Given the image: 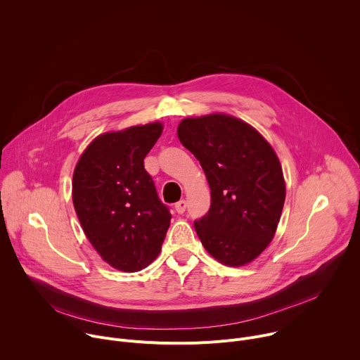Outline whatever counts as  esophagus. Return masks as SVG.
Masks as SVG:
<instances>
[{"label": "esophagus", "instance_id": "1", "mask_svg": "<svg viewBox=\"0 0 360 360\" xmlns=\"http://www.w3.org/2000/svg\"><path fill=\"white\" fill-rule=\"evenodd\" d=\"M185 210H186V202H185L184 199H181L179 202L175 203V211H176L178 214H184Z\"/></svg>", "mask_w": 360, "mask_h": 360}]
</instances>
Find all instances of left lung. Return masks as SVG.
I'll return each instance as SVG.
<instances>
[{
    "mask_svg": "<svg viewBox=\"0 0 360 360\" xmlns=\"http://www.w3.org/2000/svg\"><path fill=\"white\" fill-rule=\"evenodd\" d=\"M178 138L211 188L208 214L193 222L202 245L224 265L249 264L274 239L283 210L275 150L249 124L224 114L182 120Z\"/></svg>",
    "mask_w": 360,
    "mask_h": 360,
    "instance_id": "obj_1",
    "label": "left lung"
}]
</instances>
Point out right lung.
<instances>
[{
	"label": "right lung",
	"instance_id": "right-lung-1",
	"mask_svg": "<svg viewBox=\"0 0 360 360\" xmlns=\"http://www.w3.org/2000/svg\"><path fill=\"white\" fill-rule=\"evenodd\" d=\"M161 134V122L102 134L74 171L72 202L81 226L101 258L124 272L157 258L171 224L169 210L143 168Z\"/></svg>",
	"mask_w": 360,
	"mask_h": 360
}]
</instances>
